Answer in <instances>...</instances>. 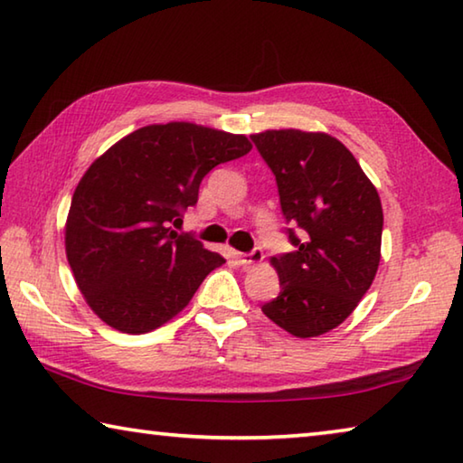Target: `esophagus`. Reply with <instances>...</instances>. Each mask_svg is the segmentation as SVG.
I'll return each mask as SVG.
<instances>
[{
	"mask_svg": "<svg viewBox=\"0 0 463 463\" xmlns=\"http://www.w3.org/2000/svg\"><path fill=\"white\" fill-rule=\"evenodd\" d=\"M237 261L239 265H242V268H250V265L263 261V250L260 247H255L250 253H239Z\"/></svg>",
	"mask_w": 463,
	"mask_h": 463,
	"instance_id": "esophagus-1",
	"label": "esophagus"
}]
</instances>
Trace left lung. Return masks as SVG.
Wrapping results in <instances>:
<instances>
[{
    "mask_svg": "<svg viewBox=\"0 0 463 463\" xmlns=\"http://www.w3.org/2000/svg\"><path fill=\"white\" fill-rule=\"evenodd\" d=\"M276 175L294 250L273 257L279 294L261 310L307 339L339 326L380 265V195L355 156L323 132L265 130L250 137Z\"/></svg>",
    "mask_w": 463,
    "mask_h": 463,
    "instance_id": "1",
    "label": "left lung"
}]
</instances>
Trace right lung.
<instances>
[{
	"label": "right lung",
	"mask_w": 463,
	"mask_h": 463,
	"mask_svg": "<svg viewBox=\"0 0 463 463\" xmlns=\"http://www.w3.org/2000/svg\"><path fill=\"white\" fill-rule=\"evenodd\" d=\"M250 151L247 137L169 122L143 127L91 163L75 187L65 249L91 310L116 331L165 325L224 257L177 234L202 179Z\"/></svg>",
	"instance_id": "1"
}]
</instances>
